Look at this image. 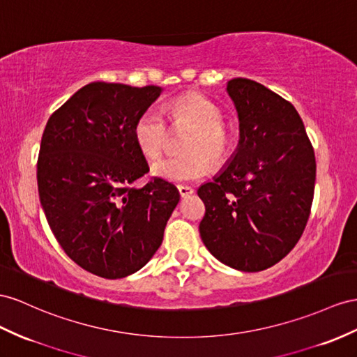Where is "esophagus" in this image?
I'll list each match as a JSON object with an SVG mask.
<instances>
[{"mask_svg":"<svg viewBox=\"0 0 357 357\" xmlns=\"http://www.w3.org/2000/svg\"><path fill=\"white\" fill-rule=\"evenodd\" d=\"M178 191L182 197H187V196L195 193V188L188 187V185H178Z\"/></svg>","mask_w":357,"mask_h":357,"instance_id":"esophagus-1","label":"esophagus"}]
</instances>
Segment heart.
<instances>
[{
  "label": "heart",
  "mask_w": 357,
  "mask_h": 357,
  "mask_svg": "<svg viewBox=\"0 0 357 357\" xmlns=\"http://www.w3.org/2000/svg\"><path fill=\"white\" fill-rule=\"evenodd\" d=\"M172 125L176 130H193L184 143L187 153L162 160L153 166L158 178L172 182H187L204 178L209 161L222 166L232 151V132L223 123V113L213 100L202 95L179 96L170 105ZM134 137L146 158H161L170 140V128L162 112L146 108L134 125Z\"/></svg>",
  "instance_id": "b5f03b06"
}]
</instances>
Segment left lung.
I'll use <instances>...</instances> for the list:
<instances>
[{
	"label": "left lung",
	"instance_id": "obj_1",
	"mask_svg": "<svg viewBox=\"0 0 357 357\" xmlns=\"http://www.w3.org/2000/svg\"><path fill=\"white\" fill-rule=\"evenodd\" d=\"M240 119L231 162L200 185L199 232L214 257L240 271H261L294 249L315 188V153L303 121L287 99L248 78L227 81Z\"/></svg>",
	"mask_w": 357,
	"mask_h": 357
}]
</instances>
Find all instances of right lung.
<instances>
[{"instance_id": "obj_1", "label": "right lung", "mask_w": 357, "mask_h": 357, "mask_svg": "<svg viewBox=\"0 0 357 357\" xmlns=\"http://www.w3.org/2000/svg\"><path fill=\"white\" fill-rule=\"evenodd\" d=\"M161 87L96 81L48 119L38 158V187L51 231L68 257L96 276L140 270L162 243L178 188L153 178L134 137L137 119Z\"/></svg>"}]
</instances>
